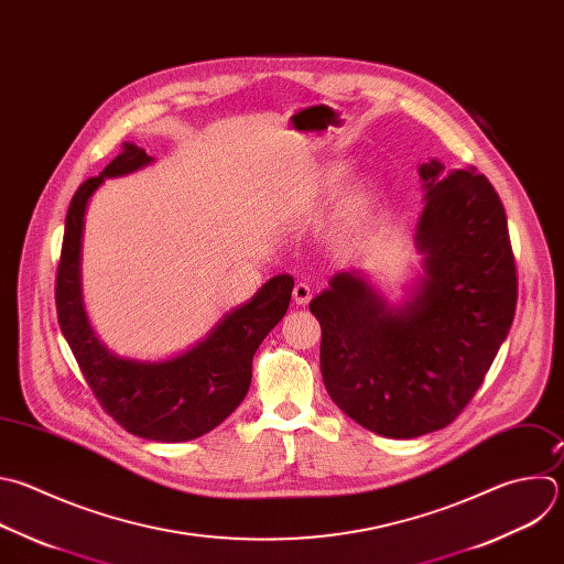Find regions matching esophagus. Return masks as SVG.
<instances>
[{
    "label": "esophagus",
    "instance_id": "1",
    "mask_svg": "<svg viewBox=\"0 0 564 564\" xmlns=\"http://www.w3.org/2000/svg\"><path fill=\"white\" fill-rule=\"evenodd\" d=\"M292 294H294L296 305H307V303L312 301V290H310V285H307V283H296Z\"/></svg>",
    "mask_w": 564,
    "mask_h": 564
}]
</instances>
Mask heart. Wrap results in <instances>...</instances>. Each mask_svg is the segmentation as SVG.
<instances>
[{
    "label": "heart",
    "instance_id": "obj_1",
    "mask_svg": "<svg viewBox=\"0 0 564 564\" xmlns=\"http://www.w3.org/2000/svg\"><path fill=\"white\" fill-rule=\"evenodd\" d=\"M340 176H343L340 167L327 170V174L323 176L325 187H329V191H332V187H336V183L340 181ZM377 197H379V187L373 185V183H362L360 187H356L354 193H349L345 197L340 210H338V228H340V232H345V235L356 232L360 228L367 210L371 208V204L377 202Z\"/></svg>",
    "mask_w": 564,
    "mask_h": 564
}]
</instances>
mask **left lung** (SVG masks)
Here are the masks:
<instances>
[{"mask_svg":"<svg viewBox=\"0 0 564 564\" xmlns=\"http://www.w3.org/2000/svg\"><path fill=\"white\" fill-rule=\"evenodd\" d=\"M425 210L416 248L425 276L390 307L356 272H338L310 312L321 323V373L332 401L365 430L416 438L447 427L485 381L518 301L507 215L476 167H419Z\"/></svg>","mask_w":564,"mask_h":564,"instance_id":"1","label":"left lung"}]
</instances>
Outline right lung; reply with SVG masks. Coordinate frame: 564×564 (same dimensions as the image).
<instances>
[{"instance_id":"right-lung-1","label":"right lung","mask_w":564,"mask_h":564,"mask_svg":"<svg viewBox=\"0 0 564 564\" xmlns=\"http://www.w3.org/2000/svg\"><path fill=\"white\" fill-rule=\"evenodd\" d=\"M152 156L134 143L79 185L73 195L55 303L59 327L99 405L126 432L159 443H185L221 425L246 399L252 381V358L261 340L285 316L294 279H270L248 303L228 312L215 329L187 351L143 362L110 354L95 336L82 301V237L88 199L108 176H121L148 165Z\"/></svg>"}]
</instances>
